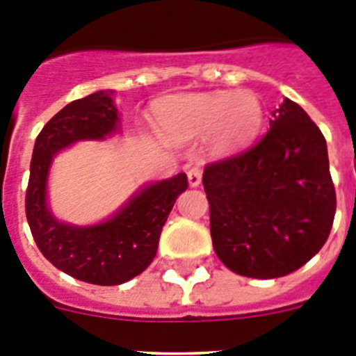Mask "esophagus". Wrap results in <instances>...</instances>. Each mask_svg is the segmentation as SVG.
Segmentation results:
<instances>
[{"label":"esophagus","mask_w":356,"mask_h":356,"mask_svg":"<svg viewBox=\"0 0 356 356\" xmlns=\"http://www.w3.org/2000/svg\"><path fill=\"white\" fill-rule=\"evenodd\" d=\"M201 175H203V171H201L200 165H191V168L187 169L188 185H191V187H197V185L201 184Z\"/></svg>","instance_id":"1"}]
</instances>
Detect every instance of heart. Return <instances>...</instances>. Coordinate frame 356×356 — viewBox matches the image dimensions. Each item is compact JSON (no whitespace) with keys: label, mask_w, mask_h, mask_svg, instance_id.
I'll return each instance as SVG.
<instances>
[{"label":"heart","mask_w":356,"mask_h":356,"mask_svg":"<svg viewBox=\"0 0 356 356\" xmlns=\"http://www.w3.org/2000/svg\"><path fill=\"white\" fill-rule=\"evenodd\" d=\"M159 122L163 134L175 140L196 139L212 131L213 149L228 153L259 135L264 106L251 92L187 94L163 103Z\"/></svg>","instance_id":"heart-1"}]
</instances>
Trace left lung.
I'll return each instance as SVG.
<instances>
[{
	"instance_id": "left-lung-1",
	"label": "left lung",
	"mask_w": 356,
	"mask_h": 356,
	"mask_svg": "<svg viewBox=\"0 0 356 356\" xmlns=\"http://www.w3.org/2000/svg\"><path fill=\"white\" fill-rule=\"evenodd\" d=\"M203 187L213 250L248 278L305 266L325 246L337 209L325 135L287 97L259 143L207 163Z\"/></svg>"
}]
</instances>
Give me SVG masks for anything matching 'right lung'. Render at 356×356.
I'll list each match as a JSON object with an SVG mask.
<instances>
[{
  "mask_svg": "<svg viewBox=\"0 0 356 356\" xmlns=\"http://www.w3.org/2000/svg\"><path fill=\"white\" fill-rule=\"evenodd\" d=\"M112 92H94L69 103L37 135L26 188V219L40 253L72 278L94 285L124 284L153 262L160 234L187 191V175L146 185L112 219L96 226L58 222L46 203V181L53 156L76 140L105 139L118 130Z\"/></svg>",
  "mask_w": 356,
  "mask_h": 356,
  "instance_id": "obj_1",
  "label": "right lung"
}]
</instances>
